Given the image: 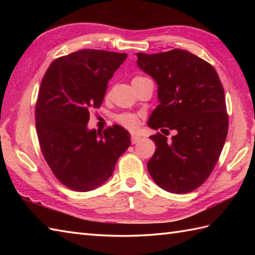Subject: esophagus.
<instances>
[{
    "instance_id": "obj_1",
    "label": "esophagus",
    "mask_w": 255,
    "mask_h": 255,
    "mask_svg": "<svg viewBox=\"0 0 255 255\" xmlns=\"http://www.w3.org/2000/svg\"><path fill=\"white\" fill-rule=\"evenodd\" d=\"M140 139H141V137L138 136V134H136V133H132V134H131V142H132L133 144L139 142Z\"/></svg>"
}]
</instances>
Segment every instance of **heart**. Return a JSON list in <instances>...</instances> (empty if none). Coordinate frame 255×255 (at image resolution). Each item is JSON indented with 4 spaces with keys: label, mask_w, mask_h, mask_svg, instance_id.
I'll return each mask as SVG.
<instances>
[{
    "label": "heart",
    "mask_w": 255,
    "mask_h": 255,
    "mask_svg": "<svg viewBox=\"0 0 255 255\" xmlns=\"http://www.w3.org/2000/svg\"><path fill=\"white\" fill-rule=\"evenodd\" d=\"M141 78L142 77H136L133 80L141 79ZM117 122L121 125H123L124 127H126L127 129H130V130L136 129L137 125H138L137 116L133 115V114H131V113H124V114H121V115H118L117 116Z\"/></svg>",
    "instance_id": "b5f03b06"
}]
</instances>
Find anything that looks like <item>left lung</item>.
Masks as SVG:
<instances>
[{
	"label": "left lung",
	"mask_w": 255,
	"mask_h": 255,
	"mask_svg": "<svg viewBox=\"0 0 255 255\" xmlns=\"http://www.w3.org/2000/svg\"><path fill=\"white\" fill-rule=\"evenodd\" d=\"M136 56L137 66L158 85L160 104L148 126L175 131L170 140L160 132L150 136L156 149L149 174L166 192H192L213 172L228 133L223 84L211 64L186 50Z\"/></svg>",
	"instance_id": "obj_1"
}]
</instances>
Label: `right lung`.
<instances>
[{"label": "right lung", "mask_w": 255, "mask_h": 255, "mask_svg": "<svg viewBox=\"0 0 255 255\" xmlns=\"http://www.w3.org/2000/svg\"><path fill=\"white\" fill-rule=\"evenodd\" d=\"M127 53L83 49L53 61L36 103L38 140L46 162L63 185L89 192L113 174L130 145V133L115 125L89 129L90 110L102 105L107 83Z\"/></svg>", "instance_id": "1"}]
</instances>
